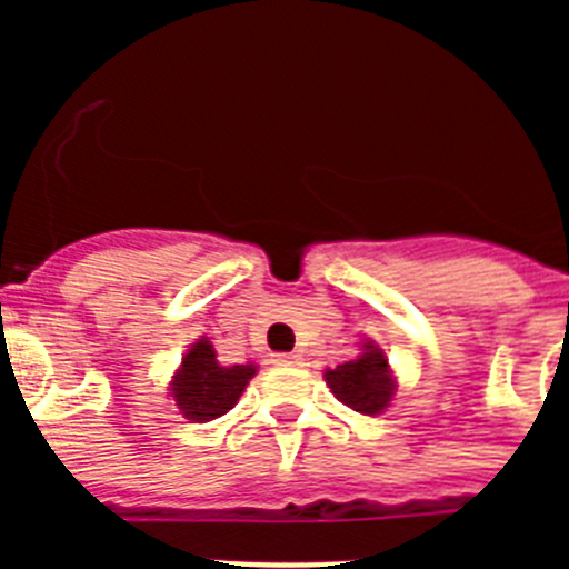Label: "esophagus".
Segmentation results:
<instances>
[{
  "label": "esophagus",
  "instance_id": "esophagus-1",
  "mask_svg": "<svg viewBox=\"0 0 569 569\" xmlns=\"http://www.w3.org/2000/svg\"><path fill=\"white\" fill-rule=\"evenodd\" d=\"M273 361H276V365H299V356H296V353H276Z\"/></svg>",
  "mask_w": 569,
  "mask_h": 569
}]
</instances>
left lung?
Masks as SVG:
<instances>
[{
    "instance_id": "left-lung-1",
    "label": "left lung",
    "mask_w": 569,
    "mask_h": 569,
    "mask_svg": "<svg viewBox=\"0 0 569 569\" xmlns=\"http://www.w3.org/2000/svg\"><path fill=\"white\" fill-rule=\"evenodd\" d=\"M325 379H328L336 399L345 401L356 413H381L393 399V376L387 370L385 353L373 345H367L359 359L345 361L336 370H328Z\"/></svg>"
}]
</instances>
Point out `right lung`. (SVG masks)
<instances>
[{"label":"right lung","instance_id":"add662e5","mask_svg":"<svg viewBox=\"0 0 569 569\" xmlns=\"http://www.w3.org/2000/svg\"><path fill=\"white\" fill-rule=\"evenodd\" d=\"M253 365L222 367L210 341L199 339L182 359L173 379V399L190 421H213L224 416L253 379Z\"/></svg>","mask_w":569,"mask_h":569}]
</instances>
